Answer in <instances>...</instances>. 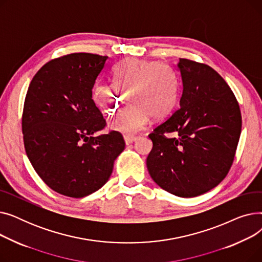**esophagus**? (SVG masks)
<instances>
[{"mask_svg": "<svg viewBox=\"0 0 262 262\" xmlns=\"http://www.w3.org/2000/svg\"><path fill=\"white\" fill-rule=\"evenodd\" d=\"M137 137L135 136H124V141H125V143L128 145L130 143H133L134 141H136Z\"/></svg>", "mask_w": 262, "mask_h": 262, "instance_id": "34e87169", "label": "esophagus"}]
</instances>
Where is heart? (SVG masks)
I'll use <instances>...</instances> for the list:
<instances>
[{
	"mask_svg": "<svg viewBox=\"0 0 262 262\" xmlns=\"http://www.w3.org/2000/svg\"><path fill=\"white\" fill-rule=\"evenodd\" d=\"M114 84H95L91 91L94 104L107 116L117 114L129 94L130 104L110 125L120 133L136 135L147 125L149 117L169 115L180 95V77L167 63L126 59L113 72Z\"/></svg>",
	"mask_w": 262,
	"mask_h": 262,
	"instance_id": "obj_1",
	"label": "heart"
}]
</instances>
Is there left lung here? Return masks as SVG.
<instances>
[{
  "label": "left lung",
  "instance_id": "left-lung-1",
  "mask_svg": "<svg viewBox=\"0 0 262 262\" xmlns=\"http://www.w3.org/2000/svg\"><path fill=\"white\" fill-rule=\"evenodd\" d=\"M180 108L148 137L146 166L153 181L170 193L193 198L216 187L235 158L242 118L235 94L207 64L180 58ZM174 133V137H167Z\"/></svg>",
  "mask_w": 262,
  "mask_h": 262
}]
</instances>
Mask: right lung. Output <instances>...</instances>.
Wrapping results in <instances>:
<instances>
[{"instance_id":"obj_1","label":"right lung","mask_w":262,"mask_h":262,"mask_svg":"<svg viewBox=\"0 0 262 262\" xmlns=\"http://www.w3.org/2000/svg\"><path fill=\"white\" fill-rule=\"evenodd\" d=\"M107 56L73 53L47 62L27 90L22 133L33 168L52 190L80 199L103 187L125 142L91 98Z\"/></svg>"}]
</instances>
